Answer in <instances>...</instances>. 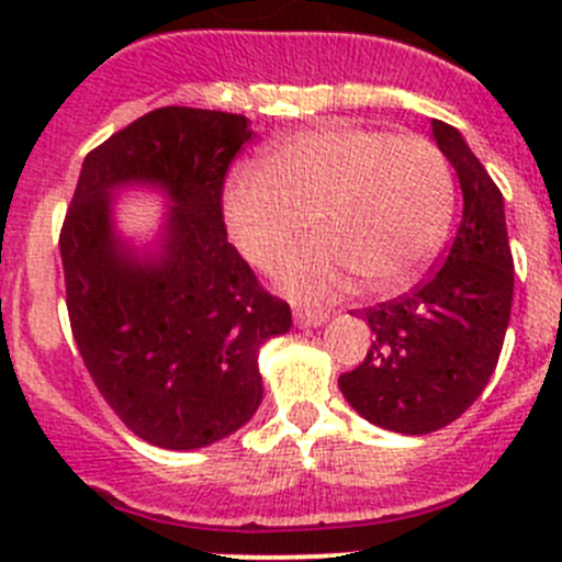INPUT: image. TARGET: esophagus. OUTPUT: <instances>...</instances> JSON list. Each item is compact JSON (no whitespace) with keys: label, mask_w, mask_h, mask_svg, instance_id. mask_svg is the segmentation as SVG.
Returning <instances> with one entry per match:
<instances>
[{"label":"esophagus","mask_w":562,"mask_h":562,"mask_svg":"<svg viewBox=\"0 0 562 562\" xmlns=\"http://www.w3.org/2000/svg\"><path fill=\"white\" fill-rule=\"evenodd\" d=\"M293 317H296L299 326H304V328H317L328 321V315L321 313V310H296Z\"/></svg>","instance_id":"1"}]
</instances>
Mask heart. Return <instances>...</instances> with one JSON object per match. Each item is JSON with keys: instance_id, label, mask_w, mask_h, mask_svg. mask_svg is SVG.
Returning <instances> with one entry per match:
<instances>
[{"instance_id": "heart-1", "label": "heart", "mask_w": 562, "mask_h": 562, "mask_svg": "<svg viewBox=\"0 0 562 562\" xmlns=\"http://www.w3.org/2000/svg\"><path fill=\"white\" fill-rule=\"evenodd\" d=\"M454 209L443 155L418 135L331 122L266 151L223 195L225 223L249 263L271 269L293 299L326 302L356 285L386 296L411 285L438 252Z\"/></svg>"}]
</instances>
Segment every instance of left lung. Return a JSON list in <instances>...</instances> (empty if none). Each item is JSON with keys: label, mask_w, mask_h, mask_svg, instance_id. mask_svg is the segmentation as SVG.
Here are the masks:
<instances>
[{"label": "left lung", "mask_w": 562, "mask_h": 562, "mask_svg": "<svg viewBox=\"0 0 562 562\" xmlns=\"http://www.w3.org/2000/svg\"><path fill=\"white\" fill-rule=\"evenodd\" d=\"M432 140L462 187L454 245L424 285L364 310L372 348L339 375L361 418L400 435L435 432L479 400L501 359L514 299L501 190L457 127L432 119Z\"/></svg>", "instance_id": "obj_1"}]
</instances>
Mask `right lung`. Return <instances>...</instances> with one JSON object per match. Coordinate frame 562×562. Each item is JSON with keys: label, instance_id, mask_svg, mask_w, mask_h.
Here are the masks:
<instances>
[{"label": "right lung", "instance_id": "right-lung-1", "mask_svg": "<svg viewBox=\"0 0 562 562\" xmlns=\"http://www.w3.org/2000/svg\"><path fill=\"white\" fill-rule=\"evenodd\" d=\"M247 116L168 105L89 151L59 236L67 313L89 375L146 443L212 446L263 400L258 353L291 307L255 280L223 223V181ZM169 203L149 243L121 234L117 192Z\"/></svg>", "mask_w": 562, "mask_h": 562}]
</instances>
